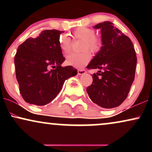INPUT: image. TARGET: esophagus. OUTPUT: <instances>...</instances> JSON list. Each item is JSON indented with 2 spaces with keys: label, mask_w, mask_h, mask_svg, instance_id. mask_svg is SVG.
<instances>
[{
  "label": "esophagus",
  "mask_w": 152,
  "mask_h": 152,
  "mask_svg": "<svg viewBox=\"0 0 152 152\" xmlns=\"http://www.w3.org/2000/svg\"><path fill=\"white\" fill-rule=\"evenodd\" d=\"M86 70H84V69H79V70H78V75H83L84 74H86Z\"/></svg>",
  "instance_id": "obj_1"
}]
</instances>
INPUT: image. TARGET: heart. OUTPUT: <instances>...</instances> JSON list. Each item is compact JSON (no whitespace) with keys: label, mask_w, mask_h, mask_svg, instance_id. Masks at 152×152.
<instances>
[{"label":"heart","mask_w":152,"mask_h":152,"mask_svg":"<svg viewBox=\"0 0 152 152\" xmlns=\"http://www.w3.org/2000/svg\"><path fill=\"white\" fill-rule=\"evenodd\" d=\"M72 36L75 39L83 41L82 50L84 51L81 53H72L66 56V63L67 65L73 67L81 69L90 61L91 58V51L97 53L102 46L101 38L95 36V31L93 29L86 27H80L73 32ZM58 46L63 53H68L71 50V40L66 35H61L58 38Z\"/></svg>","instance_id":"obj_1"}]
</instances>
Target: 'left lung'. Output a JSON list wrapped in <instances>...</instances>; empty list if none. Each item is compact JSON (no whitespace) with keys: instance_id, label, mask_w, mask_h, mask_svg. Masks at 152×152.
Wrapping results in <instances>:
<instances>
[{"instance_id":"1","label":"left lung","mask_w":152,"mask_h":152,"mask_svg":"<svg viewBox=\"0 0 152 152\" xmlns=\"http://www.w3.org/2000/svg\"><path fill=\"white\" fill-rule=\"evenodd\" d=\"M94 28L101 29L102 46L87 66L99 71L93 74V83L86 91L97 105L112 109L128 96L135 77L137 56L130 38L111 22L100 23Z\"/></svg>"}]
</instances>
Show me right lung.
Listing matches in <instances>:
<instances>
[{"mask_svg": "<svg viewBox=\"0 0 152 152\" xmlns=\"http://www.w3.org/2000/svg\"><path fill=\"white\" fill-rule=\"evenodd\" d=\"M64 31L45 30L38 37L26 39L15 56V76L25 102L46 105L56 97L66 79L77 74L71 66L62 67L65 61L58 46Z\"/></svg>", "mask_w": 152, "mask_h": 152, "instance_id": "right-lung-1", "label": "right lung"}]
</instances>
